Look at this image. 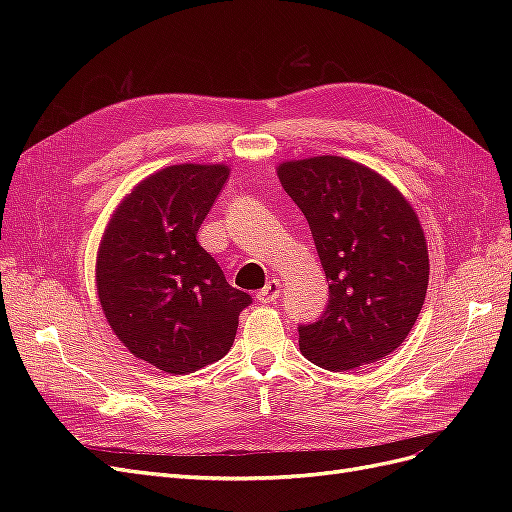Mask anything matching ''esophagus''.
Instances as JSON below:
<instances>
[{
	"label": "esophagus",
	"instance_id": "1",
	"mask_svg": "<svg viewBox=\"0 0 512 512\" xmlns=\"http://www.w3.org/2000/svg\"><path fill=\"white\" fill-rule=\"evenodd\" d=\"M280 294H282V284L277 282V280H269L267 286L262 288V290L256 294V297H258L260 303L267 305V303H275L277 299H280Z\"/></svg>",
	"mask_w": 512,
	"mask_h": 512
}]
</instances>
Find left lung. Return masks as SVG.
<instances>
[{
	"label": "left lung",
	"mask_w": 512,
	"mask_h": 512,
	"mask_svg": "<svg viewBox=\"0 0 512 512\" xmlns=\"http://www.w3.org/2000/svg\"><path fill=\"white\" fill-rule=\"evenodd\" d=\"M277 175L312 230L329 301L299 324L307 361L329 371L397 350L421 314L429 256L414 209L374 170L337 156L286 162Z\"/></svg>",
	"instance_id": "left-lung-1"
}]
</instances>
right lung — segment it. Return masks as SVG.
Returning <instances> with one entry per match:
<instances>
[{"label":"right lung","instance_id":"obj_1","mask_svg":"<svg viewBox=\"0 0 512 512\" xmlns=\"http://www.w3.org/2000/svg\"><path fill=\"white\" fill-rule=\"evenodd\" d=\"M228 168L179 164L158 170L123 200L98 252V297L128 350L168 374L220 361L252 303L232 288L196 232Z\"/></svg>","mask_w":512,"mask_h":512}]
</instances>
